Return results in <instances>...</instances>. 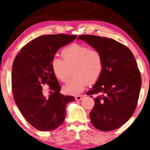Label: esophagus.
I'll return each mask as SVG.
<instances>
[{
	"label": "esophagus",
	"instance_id": "esophagus-1",
	"mask_svg": "<svg viewBox=\"0 0 150 150\" xmlns=\"http://www.w3.org/2000/svg\"><path fill=\"white\" fill-rule=\"evenodd\" d=\"M84 97H85V96H83V95L76 96V97H75V100H76V101H80V100H82V99L84 98Z\"/></svg>",
	"mask_w": 150,
	"mask_h": 150
}]
</instances>
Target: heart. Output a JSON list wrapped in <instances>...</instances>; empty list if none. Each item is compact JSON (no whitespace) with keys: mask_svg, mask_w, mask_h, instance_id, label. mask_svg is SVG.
I'll list each match as a JSON object with an SVG mask.
<instances>
[{"mask_svg":"<svg viewBox=\"0 0 150 150\" xmlns=\"http://www.w3.org/2000/svg\"><path fill=\"white\" fill-rule=\"evenodd\" d=\"M61 57L51 62L53 73L62 82H66L72 73L74 76L63 87L69 94H80L90 84L95 83L103 71L104 61L99 51L87 46L74 44L61 51Z\"/></svg>","mask_w":150,"mask_h":150,"instance_id":"heart-1","label":"heart"}]
</instances>
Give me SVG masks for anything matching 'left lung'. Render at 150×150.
<instances>
[{
    "instance_id": "8db88e82",
    "label": "left lung",
    "mask_w": 150,
    "mask_h": 150,
    "mask_svg": "<svg viewBox=\"0 0 150 150\" xmlns=\"http://www.w3.org/2000/svg\"><path fill=\"white\" fill-rule=\"evenodd\" d=\"M77 39L99 51L104 61L100 77L87 92L99 94L89 113L91 122L101 131L116 130L130 119L138 100L142 80L135 58L114 39L94 35H80Z\"/></svg>"
}]
</instances>
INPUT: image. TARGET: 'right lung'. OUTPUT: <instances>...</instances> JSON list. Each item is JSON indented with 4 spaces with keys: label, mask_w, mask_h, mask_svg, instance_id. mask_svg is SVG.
Segmentation results:
<instances>
[{
    "label": "right lung",
    "mask_w": 150,
    "mask_h": 150,
    "mask_svg": "<svg viewBox=\"0 0 150 150\" xmlns=\"http://www.w3.org/2000/svg\"><path fill=\"white\" fill-rule=\"evenodd\" d=\"M77 36L43 35L22 48L15 57L12 72V87L15 104L30 124L41 131H51L64 122L68 103L73 96L60 93L61 86L53 73L51 62L61 47ZM49 85L46 96L41 85Z\"/></svg>",
    "instance_id": "right-lung-1"
}]
</instances>
